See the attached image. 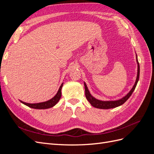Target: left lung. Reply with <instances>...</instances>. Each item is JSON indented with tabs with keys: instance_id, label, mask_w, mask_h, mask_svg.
Here are the masks:
<instances>
[{
	"instance_id": "8db88e82",
	"label": "left lung",
	"mask_w": 154,
	"mask_h": 154,
	"mask_svg": "<svg viewBox=\"0 0 154 154\" xmlns=\"http://www.w3.org/2000/svg\"><path fill=\"white\" fill-rule=\"evenodd\" d=\"M136 62L137 63V78H136V82H135L133 87L132 88V89L130 91V92L127 95L124 96L123 97H122V99H119L118 100H115V101H101V100H97L96 98H95L94 97H93L89 91H88V89L86 83L84 82L86 98L88 101V102H89V103L91 104V105L94 107H96V108H97V109H109L116 108V107L123 105L125 101H127V100L129 98L130 96L132 95L134 91L135 90V88H136L137 83V82L139 81V71H140V67H139V64L138 62L137 54H136Z\"/></svg>"
}]
</instances>
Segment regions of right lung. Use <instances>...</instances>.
Returning <instances> with one entry per match:
<instances>
[{"instance_id": "add662e5", "label": "right lung", "mask_w": 154, "mask_h": 154, "mask_svg": "<svg viewBox=\"0 0 154 154\" xmlns=\"http://www.w3.org/2000/svg\"><path fill=\"white\" fill-rule=\"evenodd\" d=\"M63 83H62L61 85H60L59 89H58V91L57 93V94H56L53 97V98H51V100H49L47 101L42 102V103H26V102H24V101H20H20L23 104H24L32 109H46L51 108V107L54 106L56 104L58 103L60 99V97H61V96H62L61 90H62V88L63 87Z\"/></svg>"}]
</instances>
